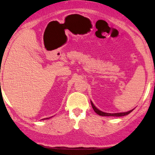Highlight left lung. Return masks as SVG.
Returning a JSON list of instances; mask_svg holds the SVG:
<instances>
[{
	"instance_id": "8db88e82",
	"label": "left lung",
	"mask_w": 155,
	"mask_h": 155,
	"mask_svg": "<svg viewBox=\"0 0 155 155\" xmlns=\"http://www.w3.org/2000/svg\"><path fill=\"white\" fill-rule=\"evenodd\" d=\"M91 102V105H92V107H93V110H94L96 113L98 114V115H101V116H116V117H120V116H124V115H128V114H130L131 112L133 110H130V111L128 112H126V113H104V112H102L101 111V110H99L98 109H97L96 107H95V105L93 104V103Z\"/></svg>"
}]
</instances>
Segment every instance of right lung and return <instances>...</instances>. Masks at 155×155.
<instances>
[{
  "mask_svg": "<svg viewBox=\"0 0 155 155\" xmlns=\"http://www.w3.org/2000/svg\"><path fill=\"white\" fill-rule=\"evenodd\" d=\"M50 118H51V117H50ZM47 118H44V119H47Z\"/></svg>",
  "mask_w": 155,
  "mask_h": 155,
  "instance_id": "right-lung-1",
  "label": "right lung"
}]
</instances>
